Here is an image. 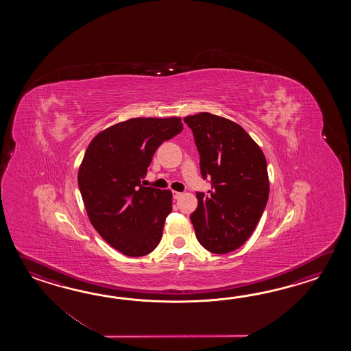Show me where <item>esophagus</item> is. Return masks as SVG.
I'll use <instances>...</instances> for the list:
<instances>
[{
    "label": "esophagus",
    "mask_w": 351,
    "mask_h": 351,
    "mask_svg": "<svg viewBox=\"0 0 351 351\" xmlns=\"http://www.w3.org/2000/svg\"><path fill=\"white\" fill-rule=\"evenodd\" d=\"M182 194L183 193H180V192H177V191H173V198H174V199H179V198L182 197Z\"/></svg>",
    "instance_id": "obj_1"
}]
</instances>
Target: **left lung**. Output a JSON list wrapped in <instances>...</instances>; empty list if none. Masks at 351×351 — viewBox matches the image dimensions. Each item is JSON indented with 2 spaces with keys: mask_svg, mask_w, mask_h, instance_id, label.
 <instances>
[{
  "mask_svg": "<svg viewBox=\"0 0 351 351\" xmlns=\"http://www.w3.org/2000/svg\"><path fill=\"white\" fill-rule=\"evenodd\" d=\"M201 156L202 177L212 191L198 192L191 215L197 239L212 254H228L254 231L269 199L267 162L257 143L237 123L210 112L184 118Z\"/></svg>",
  "mask_w": 351,
  "mask_h": 351,
  "instance_id": "8db88e82",
  "label": "left lung"
}]
</instances>
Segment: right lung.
<instances>
[{"label": "right lung", "mask_w": 351, "mask_h": 351, "mask_svg": "<svg viewBox=\"0 0 351 351\" xmlns=\"http://www.w3.org/2000/svg\"><path fill=\"white\" fill-rule=\"evenodd\" d=\"M183 130L182 119L133 118L95 135L77 173L93 227L125 256L148 254L159 245L172 192L144 186L158 147Z\"/></svg>", "instance_id": "1"}]
</instances>
